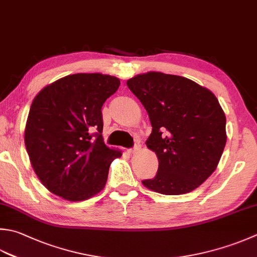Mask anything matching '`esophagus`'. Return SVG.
Returning <instances> with one entry per match:
<instances>
[{"instance_id": "1", "label": "esophagus", "mask_w": 257, "mask_h": 257, "mask_svg": "<svg viewBox=\"0 0 257 257\" xmlns=\"http://www.w3.org/2000/svg\"><path fill=\"white\" fill-rule=\"evenodd\" d=\"M139 149H140V144H139V143H136V144L134 145V147L129 149V153L134 154V153H136V152H137V150H139Z\"/></svg>"}]
</instances>
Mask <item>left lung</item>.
<instances>
[{
  "instance_id": "1",
  "label": "left lung",
  "mask_w": 257,
  "mask_h": 257,
  "mask_svg": "<svg viewBox=\"0 0 257 257\" xmlns=\"http://www.w3.org/2000/svg\"><path fill=\"white\" fill-rule=\"evenodd\" d=\"M127 85L147 110L153 129L146 145L159 160L157 174L143 184L164 195L197 188L217 167L226 144L217 98L192 80L162 72L136 75Z\"/></svg>"
}]
</instances>
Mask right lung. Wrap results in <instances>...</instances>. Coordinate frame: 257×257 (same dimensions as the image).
<instances>
[{
	"mask_svg": "<svg viewBox=\"0 0 257 257\" xmlns=\"http://www.w3.org/2000/svg\"><path fill=\"white\" fill-rule=\"evenodd\" d=\"M119 85L111 75L77 73L34 98L24 142L35 174L51 193L79 202L104 187L110 164L121 153L103 143L101 108Z\"/></svg>",
	"mask_w": 257,
	"mask_h": 257,
	"instance_id": "right-lung-1",
	"label": "right lung"
}]
</instances>
